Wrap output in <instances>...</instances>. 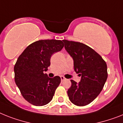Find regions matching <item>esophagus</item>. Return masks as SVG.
I'll return each mask as SVG.
<instances>
[{
    "mask_svg": "<svg viewBox=\"0 0 123 123\" xmlns=\"http://www.w3.org/2000/svg\"><path fill=\"white\" fill-rule=\"evenodd\" d=\"M60 78H61V80H62V81H64V80H66V78L64 77L63 76H61Z\"/></svg>",
    "mask_w": 123,
    "mask_h": 123,
    "instance_id": "1",
    "label": "esophagus"
}]
</instances>
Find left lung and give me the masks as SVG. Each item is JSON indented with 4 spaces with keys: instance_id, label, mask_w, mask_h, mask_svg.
Masks as SVG:
<instances>
[{
    "instance_id": "left-lung-1",
    "label": "left lung",
    "mask_w": 123,
    "mask_h": 123,
    "mask_svg": "<svg viewBox=\"0 0 123 123\" xmlns=\"http://www.w3.org/2000/svg\"><path fill=\"white\" fill-rule=\"evenodd\" d=\"M65 48L74 59V70L80 82L71 80L67 91L73 104L84 106L92 102L102 91L107 78V64L96 51L82 43L63 40Z\"/></svg>"
}]
</instances>
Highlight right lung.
Masks as SVG:
<instances>
[{"mask_svg": "<svg viewBox=\"0 0 123 123\" xmlns=\"http://www.w3.org/2000/svg\"><path fill=\"white\" fill-rule=\"evenodd\" d=\"M63 46L61 40H39L29 44L18 58L14 68L15 82L30 104L42 106L52 100L61 79L49 78L44 71L50 65L51 55Z\"/></svg>", "mask_w": 123, "mask_h": 123, "instance_id": "add662e5", "label": "right lung"}]
</instances>
